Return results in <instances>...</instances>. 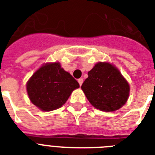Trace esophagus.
<instances>
[{
	"label": "esophagus",
	"instance_id": "1",
	"mask_svg": "<svg viewBox=\"0 0 155 155\" xmlns=\"http://www.w3.org/2000/svg\"><path fill=\"white\" fill-rule=\"evenodd\" d=\"M78 82H79L80 85L81 86V85H82V84H83V79H79V80H78Z\"/></svg>",
	"mask_w": 155,
	"mask_h": 155
}]
</instances>
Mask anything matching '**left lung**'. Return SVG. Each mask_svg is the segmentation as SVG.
I'll return each mask as SVG.
<instances>
[{
  "mask_svg": "<svg viewBox=\"0 0 155 155\" xmlns=\"http://www.w3.org/2000/svg\"><path fill=\"white\" fill-rule=\"evenodd\" d=\"M81 88L92 106L104 112L122 107L129 98L130 85L117 68L108 63H97L87 73Z\"/></svg>",
  "mask_w": 155,
  "mask_h": 155,
  "instance_id": "obj_1",
  "label": "left lung"
}]
</instances>
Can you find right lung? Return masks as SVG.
Instances as JSON below:
<instances>
[{
	"mask_svg": "<svg viewBox=\"0 0 155 155\" xmlns=\"http://www.w3.org/2000/svg\"><path fill=\"white\" fill-rule=\"evenodd\" d=\"M79 87V83L61 68L59 63L42 65L26 84L30 101L45 112L62 107L73 90Z\"/></svg>",
	"mask_w": 155,
	"mask_h": 155,
	"instance_id": "obj_1",
	"label": "right lung"
}]
</instances>
